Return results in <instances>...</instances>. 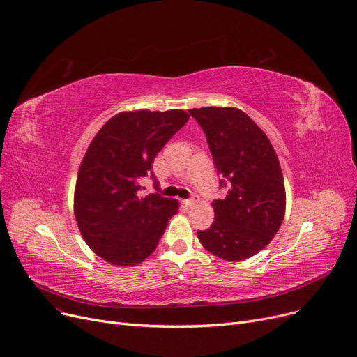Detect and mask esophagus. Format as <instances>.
I'll list each match as a JSON object with an SVG mask.
<instances>
[{
	"mask_svg": "<svg viewBox=\"0 0 357 357\" xmlns=\"http://www.w3.org/2000/svg\"><path fill=\"white\" fill-rule=\"evenodd\" d=\"M199 196L197 195H193L190 199H188V200H184V205L185 206H189V208H192V206H195V205H197L199 203Z\"/></svg>",
	"mask_w": 357,
	"mask_h": 357,
	"instance_id": "obj_1",
	"label": "esophagus"
}]
</instances>
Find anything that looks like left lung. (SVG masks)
Wrapping results in <instances>:
<instances>
[{
  "label": "left lung",
  "mask_w": 357,
  "mask_h": 357,
  "mask_svg": "<svg viewBox=\"0 0 357 357\" xmlns=\"http://www.w3.org/2000/svg\"><path fill=\"white\" fill-rule=\"evenodd\" d=\"M206 135L225 199L212 206L215 220L197 238L227 261H243L263 250L284 216L283 174L273 145L243 110L202 107L189 110Z\"/></svg>",
  "instance_id": "1"
}]
</instances>
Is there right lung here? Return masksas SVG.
Masks as SVG:
<instances>
[{
  "label": "right lung",
  "instance_id": "obj_1",
  "mask_svg": "<svg viewBox=\"0 0 357 357\" xmlns=\"http://www.w3.org/2000/svg\"><path fill=\"white\" fill-rule=\"evenodd\" d=\"M190 114L184 110L123 112L91 141L81 162L74 213L87 245L110 264L137 266L157 248L178 202L141 196L138 180Z\"/></svg>",
  "mask_w": 357,
  "mask_h": 357
}]
</instances>
